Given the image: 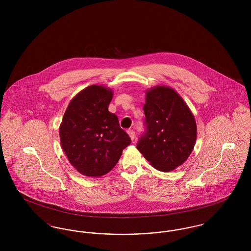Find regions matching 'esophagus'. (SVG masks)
<instances>
[{
	"label": "esophagus",
	"mask_w": 251,
	"mask_h": 251,
	"mask_svg": "<svg viewBox=\"0 0 251 251\" xmlns=\"http://www.w3.org/2000/svg\"><path fill=\"white\" fill-rule=\"evenodd\" d=\"M127 133H128V135L130 136V138H131V140H133V139H134V136H135L134 131H132V130H128V131H127Z\"/></svg>",
	"instance_id": "34e87169"
}]
</instances>
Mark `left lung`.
Here are the masks:
<instances>
[{
    "label": "left lung",
    "mask_w": 251,
    "mask_h": 251,
    "mask_svg": "<svg viewBox=\"0 0 251 251\" xmlns=\"http://www.w3.org/2000/svg\"><path fill=\"white\" fill-rule=\"evenodd\" d=\"M144 112L147 131L137 150L157 170L181 166L197 140V123L186 102L173 88L156 85L146 91Z\"/></svg>",
    "instance_id": "obj_1"
}]
</instances>
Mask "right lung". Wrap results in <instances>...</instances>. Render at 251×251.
I'll return each instance as SVG.
<instances>
[{"instance_id": "1", "label": "right lung", "mask_w": 251, "mask_h": 251, "mask_svg": "<svg viewBox=\"0 0 251 251\" xmlns=\"http://www.w3.org/2000/svg\"><path fill=\"white\" fill-rule=\"evenodd\" d=\"M113 91L93 84L73 97L60 124L61 147L72 167L82 175L107 174L131 144L118 117L108 111Z\"/></svg>"}]
</instances>
